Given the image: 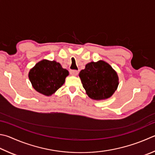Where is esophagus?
Masks as SVG:
<instances>
[{
	"label": "esophagus",
	"instance_id": "esophagus-1",
	"mask_svg": "<svg viewBox=\"0 0 155 155\" xmlns=\"http://www.w3.org/2000/svg\"><path fill=\"white\" fill-rule=\"evenodd\" d=\"M70 74L72 75V76H77L78 74V72L77 70H72L70 71Z\"/></svg>",
	"mask_w": 155,
	"mask_h": 155
}]
</instances>
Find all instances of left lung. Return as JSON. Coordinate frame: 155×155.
Masks as SVG:
<instances>
[{
	"label": "left lung",
	"mask_w": 155,
	"mask_h": 155,
	"mask_svg": "<svg viewBox=\"0 0 155 155\" xmlns=\"http://www.w3.org/2000/svg\"><path fill=\"white\" fill-rule=\"evenodd\" d=\"M79 77L87 95L95 100L110 97L119 85L117 73L102 60L86 64L85 68L81 70Z\"/></svg>",
	"instance_id": "1"
}]
</instances>
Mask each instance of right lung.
<instances>
[{"mask_svg":"<svg viewBox=\"0 0 155 155\" xmlns=\"http://www.w3.org/2000/svg\"><path fill=\"white\" fill-rule=\"evenodd\" d=\"M68 74V70L63 68L60 63L43 60L30 70L28 77L36 91L49 96L63 85Z\"/></svg>","mask_w":155,"mask_h":155,"instance_id":"add662e5","label":"right lung"}]
</instances>
